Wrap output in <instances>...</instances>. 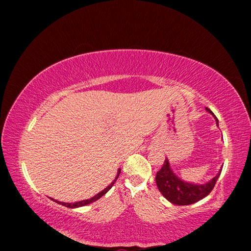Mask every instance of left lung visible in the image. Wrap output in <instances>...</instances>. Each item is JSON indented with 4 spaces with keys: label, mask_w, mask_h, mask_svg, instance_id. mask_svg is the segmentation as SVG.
<instances>
[{
    "label": "left lung",
    "mask_w": 251,
    "mask_h": 251,
    "mask_svg": "<svg viewBox=\"0 0 251 251\" xmlns=\"http://www.w3.org/2000/svg\"><path fill=\"white\" fill-rule=\"evenodd\" d=\"M207 110L214 115V113L209 108H207ZM216 122L218 124L217 118H216ZM220 173H222V169L217 176H215L210 181L203 185L190 184V182L180 180L169 167L168 159H165L163 167L156 174V184L159 192L168 201H171L174 205L185 206L197 202L208 196L214 189Z\"/></svg>",
    "instance_id": "left-lung-1"
}]
</instances>
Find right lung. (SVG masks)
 I'll return each mask as SVG.
<instances>
[{
	"label": "right lung",
	"mask_w": 251,
	"mask_h": 251,
	"mask_svg": "<svg viewBox=\"0 0 251 251\" xmlns=\"http://www.w3.org/2000/svg\"><path fill=\"white\" fill-rule=\"evenodd\" d=\"M120 174H121V169H120V171H118V173H117V176H116L115 179H114V181L112 182V184H110L109 186L106 187V188H105L104 190H101L100 193H99V194H97V195H95L94 197H92V198H90V199H86V201H82L74 202V203H69V202H61V201H55V202H57V203H61V205L65 206V207H69V208H77V207L86 206V205H88V203H91V202H93V201H97V199H100L101 196H104V195H105L106 193H107L110 188H112L113 185L115 184V181L117 180V178H118V176H120Z\"/></svg>",
	"instance_id": "right-lung-1"
}]
</instances>
